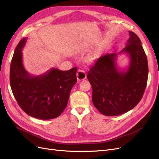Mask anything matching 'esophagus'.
Instances as JSON below:
<instances>
[{
    "mask_svg": "<svg viewBox=\"0 0 159 159\" xmlns=\"http://www.w3.org/2000/svg\"><path fill=\"white\" fill-rule=\"evenodd\" d=\"M86 78V73L83 70L80 69L77 72V79L79 81L84 80Z\"/></svg>",
    "mask_w": 159,
    "mask_h": 159,
    "instance_id": "34e87169",
    "label": "esophagus"
}]
</instances>
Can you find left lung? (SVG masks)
Here are the masks:
<instances>
[{"label": "left lung", "instance_id": "obj_1", "mask_svg": "<svg viewBox=\"0 0 159 159\" xmlns=\"http://www.w3.org/2000/svg\"><path fill=\"white\" fill-rule=\"evenodd\" d=\"M126 46L119 53L101 56L88 71L92 86V102L99 111L107 116H117L134 108L140 102L148 79V61L141 40L129 31ZM126 53L129 64L121 70L116 62L118 54Z\"/></svg>", "mask_w": 159, "mask_h": 159}]
</instances>
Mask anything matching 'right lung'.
<instances>
[{"mask_svg": "<svg viewBox=\"0 0 159 159\" xmlns=\"http://www.w3.org/2000/svg\"><path fill=\"white\" fill-rule=\"evenodd\" d=\"M27 38L16 47L11 64L10 84L19 106L31 117L42 120L56 118L67 106L70 91L77 82V68L68 71L52 68L32 75L22 63V50Z\"/></svg>", "mask_w": 159, "mask_h": 159, "instance_id": "1", "label": "right lung"}]
</instances>
